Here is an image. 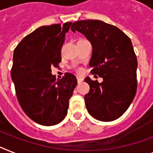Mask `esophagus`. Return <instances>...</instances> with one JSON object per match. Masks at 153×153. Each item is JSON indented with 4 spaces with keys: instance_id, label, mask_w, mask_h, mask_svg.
Listing matches in <instances>:
<instances>
[{
    "instance_id": "1",
    "label": "esophagus",
    "mask_w": 153,
    "mask_h": 153,
    "mask_svg": "<svg viewBox=\"0 0 153 153\" xmlns=\"http://www.w3.org/2000/svg\"><path fill=\"white\" fill-rule=\"evenodd\" d=\"M76 79H77L78 83H80V82H82L83 80H84V79H83V78L79 77V76H76Z\"/></svg>"
}]
</instances>
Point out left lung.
<instances>
[{"instance_id":"8db88e82","label":"left lung","mask_w":153,"mask_h":153,"mask_svg":"<svg viewBox=\"0 0 153 153\" xmlns=\"http://www.w3.org/2000/svg\"><path fill=\"white\" fill-rule=\"evenodd\" d=\"M71 30L90 41L91 74L103 79L102 83L84 79L90 86L84 96L88 113L101 121L118 119L129 108L137 91V61L131 39L117 26L100 20L77 21Z\"/></svg>"}]
</instances>
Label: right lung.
Here are the masks:
<instances>
[{"label":"right lung","instance_id":"add662e5","mask_svg":"<svg viewBox=\"0 0 153 153\" xmlns=\"http://www.w3.org/2000/svg\"><path fill=\"white\" fill-rule=\"evenodd\" d=\"M71 24L40 26L14 50L11 76L18 101L24 113L40 125L52 126L64 120L77 84L74 74L56 79L51 69L61 62L62 46Z\"/></svg>","mask_w":153,"mask_h":153}]
</instances>
